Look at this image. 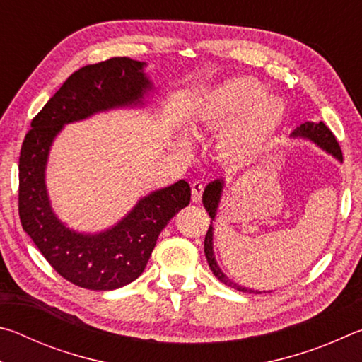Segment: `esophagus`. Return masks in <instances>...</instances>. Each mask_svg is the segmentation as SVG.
I'll return each instance as SVG.
<instances>
[{
  "label": "esophagus",
  "instance_id": "esophagus-1",
  "mask_svg": "<svg viewBox=\"0 0 362 362\" xmlns=\"http://www.w3.org/2000/svg\"><path fill=\"white\" fill-rule=\"evenodd\" d=\"M204 192V183L203 182H194L192 185V201L193 203H199L201 196Z\"/></svg>",
  "mask_w": 362,
  "mask_h": 362
}]
</instances>
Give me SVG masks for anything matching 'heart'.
<instances>
[{"instance_id": "1", "label": "heart", "mask_w": 362, "mask_h": 362, "mask_svg": "<svg viewBox=\"0 0 362 362\" xmlns=\"http://www.w3.org/2000/svg\"><path fill=\"white\" fill-rule=\"evenodd\" d=\"M283 115L278 97L263 94V86L257 79L236 76L206 95L196 121L206 131H222L218 155L231 166L244 168L268 150Z\"/></svg>"}]
</instances>
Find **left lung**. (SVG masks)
Wrapping results in <instances>:
<instances>
[{
  "label": "left lung",
  "instance_id": "left-lung-1",
  "mask_svg": "<svg viewBox=\"0 0 362 362\" xmlns=\"http://www.w3.org/2000/svg\"><path fill=\"white\" fill-rule=\"evenodd\" d=\"M292 136L313 140V142L317 146H321L322 150H326L327 153H330V155L335 156L337 159H339V161H341V159H343L339 142H337V139L332 134V131H330L322 121H320V122H303V124H300L297 129L292 132ZM222 189H223V180H214L212 183H209V185L206 187L204 193H203V204L206 207V211L209 212V216H211L212 220L216 218V212H217V206H218V201H220V194H222ZM212 231H214V228H212V222H211L209 230H207L206 238H204V254H206L207 263H209V267L212 269V273L216 274V278L218 281H222L225 286L233 287V289H236V291L249 292V293H260L259 291L246 289V287L238 286L236 283H233L231 279L225 276L222 269H220L218 265H217L216 257H214Z\"/></svg>",
  "mask_w": 362,
  "mask_h": 362
}]
</instances>
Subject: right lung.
Here are the masks:
<instances>
[{
	"mask_svg": "<svg viewBox=\"0 0 362 362\" xmlns=\"http://www.w3.org/2000/svg\"><path fill=\"white\" fill-rule=\"evenodd\" d=\"M144 62L113 57L73 73L32 119L19 158V217L60 276L90 291H113L136 281L148 263L159 233L189 204L188 182L156 189L127 216L99 235L69 230L49 204L45 169L49 148L66 122L103 110L136 105L151 88Z\"/></svg>",
	"mask_w": 362,
	"mask_h": 362,
	"instance_id": "right-lung-1",
	"label": "right lung"
}]
</instances>
